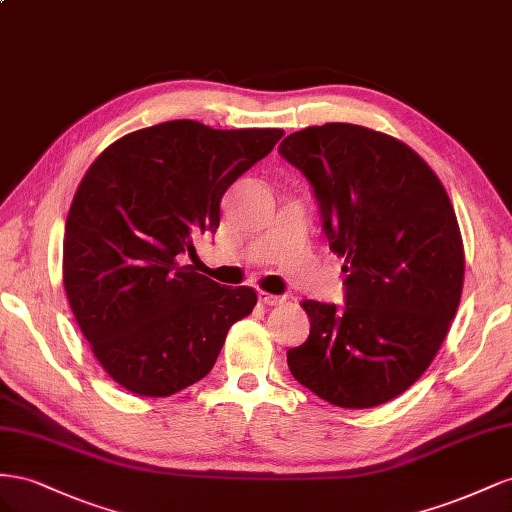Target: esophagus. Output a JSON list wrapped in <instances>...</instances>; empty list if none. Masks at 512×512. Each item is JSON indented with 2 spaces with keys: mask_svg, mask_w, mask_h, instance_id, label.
<instances>
[{
  "mask_svg": "<svg viewBox=\"0 0 512 512\" xmlns=\"http://www.w3.org/2000/svg\"><path fill=\"white\" fill-rule=\"evenodd\" d=\"M259 302L266 304V306H279L285 302L283 296H274V294H268V291H259Z\"/></svg>",
  "mask_w": 512,
  "mask_h": 512,
  "instance_id": "esophagus-1",
  "label": "esophagus"
}]
</instances>
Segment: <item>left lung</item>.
I'll list each match as a JSON object with an SVG mask.
<instances>
[{"label":"left lung","mask_w":512,"mask_h":512,"mask_svg":"<svg viewBox=\"0 0 512 512\" xmlns=\"http://www.w3.org/2000/svg\"><path fill=\"white\" fill-rule=\"evenodd\" d=\"M279 154L309 180L330 251L345 259V304L302 302L311 334L289 371L332 405H382L427 371L463 289L455 210L405 143L356 124L309 126Z\"/></svg>","instance_id":"1"}]
</instances>
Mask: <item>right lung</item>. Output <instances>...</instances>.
<instances>
[{
	"label": "right lung",
	"instance_id": "obj_1",
	"mask_svg": "<svg viewBox=\"0 0 512 512\" xmlns=\"http://www.w3.org/2000/svg\"><path fill=\"white\" fill-rule=\"evenodd\" d=\"M281 137V128L173 120L111 143L83 175L66 221L64 287L122 388L169 397L199 382L229 328L253 311L251 287H221L182 257L218 229L227 188Z\"/></svg>",
	"mask_w": 512,
	"mask_h": 512
}]
</instances>
